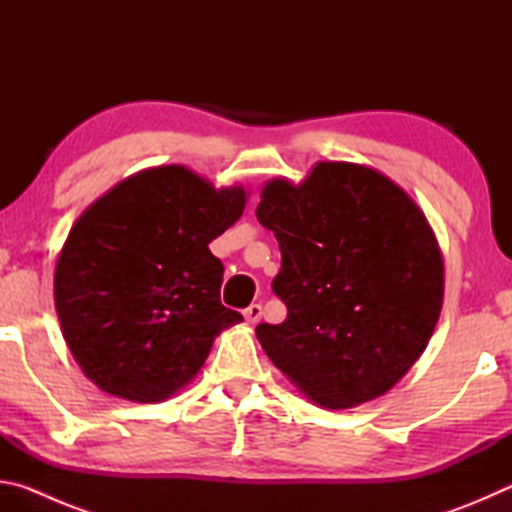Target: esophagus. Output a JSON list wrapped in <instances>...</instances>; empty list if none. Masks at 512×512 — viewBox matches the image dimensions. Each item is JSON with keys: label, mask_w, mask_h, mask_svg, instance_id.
<instances>
[{"label": "esophagus", "mask_w": 512, "mask_h": 512, "mask_svg": "<svg viewBox=\"0 0 512 512\" xmlns=\"http://www.w3.org/2000/svg\"><path fill=\"white\" fill-rule=\"evenodd\" d=\"M244 318H246L248 325H257L259 318H262V307H259V305L246 307V309H244Z\"/></svg>", "instance_id": "esophagus-1"}]
</instances>
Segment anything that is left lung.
Listing matches in <instances>:
<instances>
[{
    "mask_svg": "<svg viewBox=\"0 0 512 512\" xmlns=\"http://www.w3.org/2000/svg\"><path fill=\"white\" fill-rule=\"evenodd\" d=\"M257 221L280 244V325H257L268 359L323 409L386 391L427 348L445 264L418 203L366 164L316 162L300 185L275 178Z\"/></svg>",
    "mask_w": 512,
    "mask_h": 512,
    "instance_id": "obj_1",
    "label": "left lung"
}]
</instances>
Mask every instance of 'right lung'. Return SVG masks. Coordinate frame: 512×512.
I'll return each instance as SVG.
<instances>
[{"label": "right lung", "mask_w": 512, "mask_h": 512, "mask_svg": "<svg viewBox=\"0 0 512 512\" xmlns=\"http://www.w3.org/2000/svg\"><path fill=\"white\" fill-rule=\"evenodd\" d=\"M241 185L216 189L183 164L144 169L97 198L69 230L54 275L60 332L103 393L155 404L203 368L223 329V264L210 241L239 221Z\"/></svg>", "instance_id": "right-lung-1"}]
</instances>
